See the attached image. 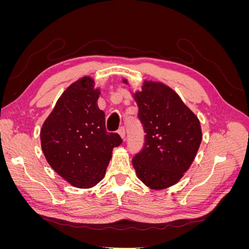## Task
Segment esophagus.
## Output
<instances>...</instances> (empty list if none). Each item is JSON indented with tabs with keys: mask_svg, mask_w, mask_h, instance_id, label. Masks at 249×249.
I'll return each mask as SVG.
<instances>
[{
	"mask_svg": "<svg viewBox=\"0 0 249 249\" xmlns=\"http://www.w3.org/2000/svg\"><path fill=\"white\" fill-rule=\"evenodd\" d=\"M118 134L120 135V137L124 138L125 137V127L124 126H120L118 129Z\"/></svg>",
	"mask_w": 249,
	"mask_h": 249,
	"instance_id": "1",
	"label": "esophagus"
}]
</instances>
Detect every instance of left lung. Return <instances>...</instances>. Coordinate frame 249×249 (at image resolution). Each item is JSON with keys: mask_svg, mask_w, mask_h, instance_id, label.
I'll use <instances>...</instances> for the list:
<instances>
[{"mask_svg": "<svg viewBox=\"0 0 249 249\" xmlns=\"http://www.w3.org/2000/svg\"><path fill=\"white\" fill-rule=\"evenodd\" d=\"M135 100L144 143L133 158L137 177L152 189L178 183L190 167L201 142L198 118L168 86L145 82Z\"/></svg>", "mask_w": 249, "mask_h": 249, "instance_id": "1", "label": "left lung"}]
</instances>
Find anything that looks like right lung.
Wrapping results in <instances>:
<instances>
[{"label": "right lung", "mask_w": 249, "mask_h": 249, "mask_svg": "<svg viewBox=\"0 0 249 249\" xmlns=\"http://www.w3.org/2000/svg\"><path fill=\"white\" fill-rule=\"evenodd\" d=\"M99 94L91 78L74 82L60 96L40 131L47 161L74 187L90 188L101 182L113 148L123 142L117 133L106 131L105 113L96 105Z\"/></svg>", "instance_id": "right-lung-1"}]
</instances>
